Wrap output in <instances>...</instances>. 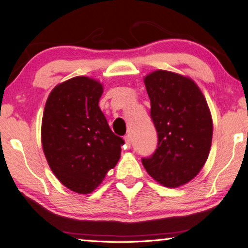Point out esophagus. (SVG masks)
<instances>
[{"mask_svg": "<svg viewBox=\"0 0 248 248\" xmlns=\"http://www.w3.org/2000/svg\"><path fill=\"white\" fill-rule=\"evenodd\" d=\"M124 142H125V145H127V148H131V139H130L129 136H125L124 138Z\"/></svg>", "mask_w": 248, "mask_h": 248, "instance_id": "34e87169", "label": "esophagus"}]
</instances>
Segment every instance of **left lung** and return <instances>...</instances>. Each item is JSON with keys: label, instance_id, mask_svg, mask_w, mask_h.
Here are the masks:
<instances>
[{"label": "left lung", "instance_id": "8db88e82", "mask_svg": "<svg viewBox=\"0 0 248 248\" xmlns=\"http://www.w3.org/2000/svg\"><path fill=\"white\" fill-rule=\"evenodd\" d=\"M157 149L142 158L149 175L166 187L196 177L209 156L212 118L207 100L191 78L157 70L144 78Z\"/></svg>", "mask_w": 248, "mask_h": 248}]
</instances>
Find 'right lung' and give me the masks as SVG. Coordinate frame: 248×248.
Returning a JSON list of instances; mask_svg holds the SVG:
<instances>
[{
	"instance_id": "add662e5",
	"label": "right lung",
	"mask_w": 248,
	"mask_h": 248,
	"mask_svg": "<svg viewBox=\"0 0 248 248\" xmlns=\"http://www.w3.org/2000/svg\"><path fill=\"white\" fill-rule=\"evenodd\" d=\"M103 85L77 77L51 91L41 124V143L50 169L72 191L90 194L120 158L123 138L111 131L98 102Z\"/></svg>"
}]
</instances>
